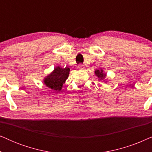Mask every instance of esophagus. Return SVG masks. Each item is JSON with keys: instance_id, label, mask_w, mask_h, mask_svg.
<instances>
[{"instance_id": "1", "label": "esophagus", "mask_w": 152, "mask_h": 152, "mask_svg": "<svg viewBox=\"0 0 152 152\" xmlns=\"http://www.w3.org/2000/svg\"><path fill=\"white\" fill-rule=\"evenodd\" d=\"M77 68H78V69L82 70V69H84V65H82V64H80V65L77 66Z\"/></svg>"}]
</instances>
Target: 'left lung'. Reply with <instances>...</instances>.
Segmentation results:
<instances>
[{"instance_id":"8db88e82","label":"left lung","mask_w":152,"mask_h":152,"mask_svg":"<svg viewBox=\"0 0 152 152\" xmlns=\"http://www.w3.org/2000/svg\"><path fill=\"white\" fill-rule=\"evenodd\" d=\"M95 75L97 76V77L98 78L99 81H102V82L107 83V81L106 80V77H107V75H106V72H104V70L102 69H96L95 70Z\"/></svg>"}]
</instances>
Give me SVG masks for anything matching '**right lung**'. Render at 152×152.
Here are the masks:
<instances>
[{"mask_svg":"<svg viewBox=\"0 0 152 152\" xmlns=\"http://www.w3.org/2000/svg\"><path fill=\"white\" fill-rule=\"evenodd\" d=\"M70 73V68L66 67L62 68L57 66L50 73L43 78V83L48 88L55 91H60L62 89L63 84L66 82Z\"/></svg>","mask_w":152,"mask_h":152,"instance_id":"1","label":"right lung"}]
</instances>
